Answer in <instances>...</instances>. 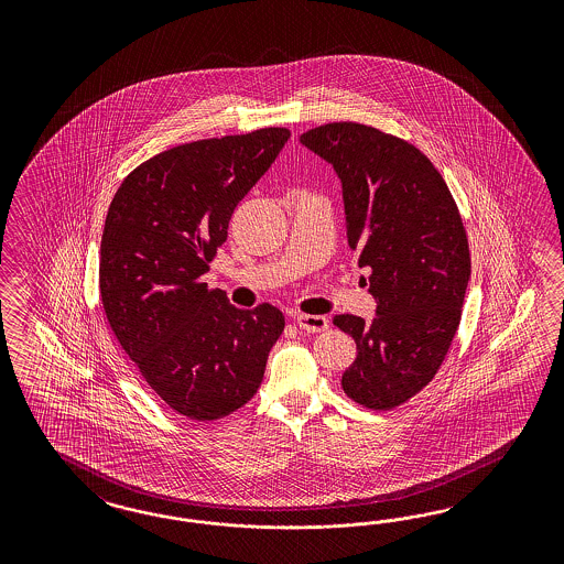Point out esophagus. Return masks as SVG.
<instances>
[{
    "label": "esophagus",
    "mask_w": 564,
    "mask_h": 564,
    "mask_svg": "<svg viewBox=\"0 0 564 564\" xmlns=\"http://www.w3.org/2000/svg\"><path fill=\"white\" fill-rule=\"evenodd\" d=\"M295 323H297L302 330H307V333H323V330L328 328V318L326 316H318V314H300L295 318Z\"/></svg>",
    "instance_id": "esophagus-1"
}]
</instances>
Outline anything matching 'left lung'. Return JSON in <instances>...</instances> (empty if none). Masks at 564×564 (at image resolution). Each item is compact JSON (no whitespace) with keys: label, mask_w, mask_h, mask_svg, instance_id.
Here are the masks:
<instances>
[{"label":"left lung","mask_w":564,"mask_h":564,"mask_svg":"<svg viewBox=\"0 0 564 564\" xmlns=\"http://www.w3.org/2000/svg\"><path fill=\"white\" fill-rule=\"evenodd\" d=\"M343 182L347 243L370 269V325L339 314L358 358L343 391L368 410L389 411L420 393L455 339L471 274L469 241L451 189L420 149L358 121H333L300 137Z\"/></svg>","instance_id":"1"}]
</instances>
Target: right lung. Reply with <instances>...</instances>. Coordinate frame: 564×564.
Listing matches in <instances>:
<instances>
[{
	"label": "right lung",
	"instance_id": "1",
	"mask_svg": "<svg viewBox=\"0 0 564 564\" xmlns=\"http://www.w3.org/2000/svg\"><path fill=\"white\" fill-rule=\"evenodd\" d=\"M290 137L288 128H260L177 144L130 171L107 210L105 316L147 384L189 420L213 422L243 408L285 328L279 307L231 306L203 274L239 200Z\"/></svg>",
	"mask_w": 564,
	"mask_h": 564
}]
</instances>
